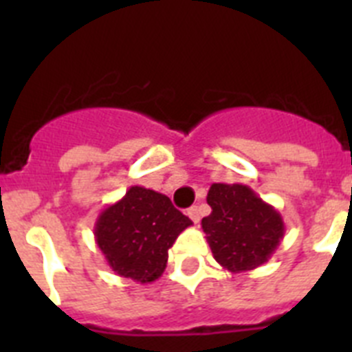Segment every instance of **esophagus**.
Instances as JSON below:
<instances>
[{
  "label": "esophagus",
  "mask_w": 352,
  "mask_h": 352,
  "mask_svg": "<svg viewBox=\"0 0 352 352\" xmlns=\"http://www.w3.org/2000/svg\"><path fill=\"white\" fill-rule=\"evenodd\" d=\"M186 214L190 217V220L194 223H199V220H201V214H199V208L197 206H192L188 208V211H186Z\"/></svg>",
  "instance_id": "obj_1"
}]
</instances>
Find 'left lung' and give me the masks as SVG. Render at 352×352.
<instances>
[{
  "instance_id": "1",
  "label": "left lung",
  "mask_w": 352,
  "mask_h": 352,
  "mask_svg": "<svg viewBox=\"0 0 352 352\" xmlns=\"http://www.w3.org/2000/svg\"><path fill=\"white\" fill-rule=\"evenodd\" d=\"M206 201L211 213L201 226L214 261L231 273L268 263L285 234L280 211L241 183H213Z\"/></svg>"
}]
</instances>
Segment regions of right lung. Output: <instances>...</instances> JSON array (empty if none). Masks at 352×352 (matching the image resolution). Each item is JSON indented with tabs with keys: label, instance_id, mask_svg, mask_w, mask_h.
Segmentation results:
<instances>
[{
	"label": "right lung",
	"instance_id": "obj_1",
	"mask_svg": "<svg viewBox=\"0 0 352 352\" xmlns=\"http://www.w3.org/2000/svg\"><path fill=\"white\" fill-rule=\"evenodd\" d=\"M190 226L192 220L176 210L167 195L135 185L100 211L93 231L116 275L151 284L166 270L176 238Z\"/></svg>",
	"mask_w": 352,
	"mask_h": 352
}]
</instances>
